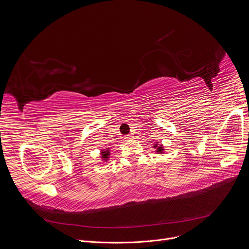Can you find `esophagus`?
<instances>
[{
  "label": "esophagus",
  "mask_w": 249,
  "mask_h": 249,
  "mask_svg": "<svg viewBox=\"0 0 249 249\" xmlns=\"http://www.w3.org/2000/svg\"><path fill=\"white\" fill-rule=\"evenodd\" d=\"M124 139H125V140H126V141H130V140H132V139H133V136H132V135H130V134H129V135H126V136H125V138H124Z\"/></svg>",
  "instance_id": "1"
}]
</instances>
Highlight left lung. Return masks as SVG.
Segmentation results:
<instances>
[{"label": "left lung", "mask_w": 249, "mask_h": 249, "mask_svg": "<svg viewBox=\"0 0 249 249\" xmlns=\"http://www.w3.org/2000/svg\"><path fill=\"white\" fill-rule=\"evenodd\" d=\"M155 148H157V152H158L159 154H160V153H162V152H163V149H162V147H161V146H158V145H156V146H155Z\"/></svg>", "instance_id": "1"}]
</instances>
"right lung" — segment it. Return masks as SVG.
<instances>
[{
    "label": "right lung",
    "instance_id": "add662e5",
    "mask_svg": "<svg viewBox=\"0 0 249 249\" xmlns=\"http://www.w3.org/2000/svg\"><path fill=\"white\" fill-rule=\"evenodd\" d=\"M108 153H109L108 151H103V150H102V158H103V159H107V158H108V155H109Z\"/></svg>",
    "mask_w": 249,
    "mask_h": 249
}]
</instances>
